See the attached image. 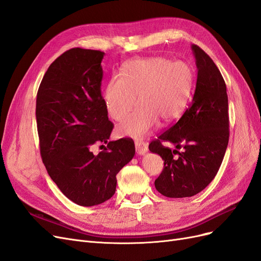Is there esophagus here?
<instances>
[{"label":"esophagus","mask_w":261,"mask_h":261,"mask_svg":"<svg viewBox=\"0 0 261 261\" xmlns=\"http://www.w3.org/2000/svg\"><path fill=\"white\" fill-rule=\"evenodd\" d=\"M135 147H136V152L139 155H143L148 151V146L144 140L137 139L135 140Z\"/></svg>","instance_id":"obj_1"}]
</instances>
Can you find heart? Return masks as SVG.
<instances>
[{
	"instance_id": "b5f03b06",
	"label": "heart",
	"mask_w": 261,
	"mask_h": 261,
	"mask_svg": "<svg viewBox=\"0 0 261 261\" xmlns=\"http://www.w3.org/2000/svg\"><path fill=\"white\" fill-rule=\"evenodd\" d=\"M194 88V72L183 61L164 58L134 60L122 67L121 77L106 86L103 102L109 115L121 121L138 102L140 107L118 125L121 136L139 138L160 120L171 123L186 110Z\"/></svg>"
}]
</instances>
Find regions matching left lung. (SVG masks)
<instances>
[{
	"label": "left lung",
	"mask_w": 261,
	"mask_h": 261,
	"mask_svg": "<svg viewBox=\"0 0 261 261\" xmlns=\"http://www.w3.org/2000/svg\"><path fill=\"white\" fill-rule=\"evenodd\" d=\"M192 51L197 66L193 100L179 120L151 141L149 150L164 160L156 191L170 198L192 197L215 178L228 144V102L226 86L219 68L198 45ZM171 142L176 149L164 147ZM184 148L179 153L178 149Z\"/></svg>",
	"instance_id": "1"
}]
</instances>
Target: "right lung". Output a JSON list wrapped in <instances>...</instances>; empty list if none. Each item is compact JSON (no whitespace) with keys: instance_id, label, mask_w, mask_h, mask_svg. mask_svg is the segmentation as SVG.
<instances>
[{"instance_id":"add662e5","label":"right lung","mask_w":261,"mask_h":261,"mask_svg":"<svg viewBox=\"0 0 261 261\" xmlns=\"http://www.w3.org/2000/svg\"><path fill=\"white\" fill-rule=\"evenodd\" d=\"M105 52L70 49L46 70L37 93L40 153L50 177L68 199L83 207L107 201L116 174L135 155L128 138L108 141L113 129L101 96ZM108 143L93 155L94 143Z\"/></svg>"}]
</instances>
